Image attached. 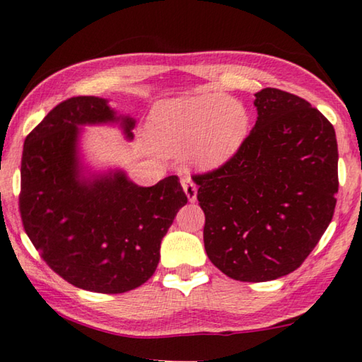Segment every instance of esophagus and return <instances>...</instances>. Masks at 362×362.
<instances>
[{
    "label": "esophagus",
    "mask_w": 362,
    "mask_h": 362,
    "mask_svg": "<svg viewBox=\"0 0 362 362\" xmlns=\"http://www.w3.org/2000/svg\"><path fill=\"white\" fill-rule=\"evenodd\" d=\"M182 188H183V192H185L188 201H192V203H194L196 196H198V188H196L194 182L189 179V177H183V179H182Z\"/></svg>",
    "instance_id": "1"
}]
</instances>
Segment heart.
<instances>
[{"mask_svg": "<svg viewBox=\"0 0 362 362\" xmlns=\"http://www.w3.org/2000/svg\"><path fill=\"white\" fill-rule=\"evenodd\" d=\"M249 115L241 102L223 94L182 95L163 102L150 116L148 134L166 156H185L199 169H217L241 148Z\"/></svg>", "mask_w": 362, "mask_h": 362, "instance_id": "b5f03b06", "label": "heart"}]
</instances>
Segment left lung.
<instances>
[{
    "label": "left lung",
    "mask_w": 362,
    "mask_h": 362,
    "mask_svg": "<svg viewBox=\"0 0 362 362\" xmlns=\"http://www.w3.org/2000/svg\"><path fill=\"white\" fill-rule=\"evenodd\" d=\"M257 121L222 168L194 175L204 247L220 272L263 283L292 273L330 223L339 192L334 126L300 97L265 88Z\"/></svg>",
    "instance_id": "left-lung-1"
}]
</instances>
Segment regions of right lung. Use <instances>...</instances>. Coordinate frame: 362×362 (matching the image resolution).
<instances>
[{
	"label": "right lung",
	"instance_id": "1",
	"mask_svg": "<svg viewBox=\"0 0 362 362\" xmlns=\"http://www.w3.org/2000/svg\"><path fill=\"white\" fill-rule=\"evenodd\" d=\"M102 124L134 139L136 119L102 97H71L51 110L23 144L19 204L30 241L59 276L121 293L153 276L163 238L188 199L177 175L139 187L122 169H90L81 129Z\"/></svg>",
	"mask_w": 362,
	"mask_h": 362
}]
</instances>
